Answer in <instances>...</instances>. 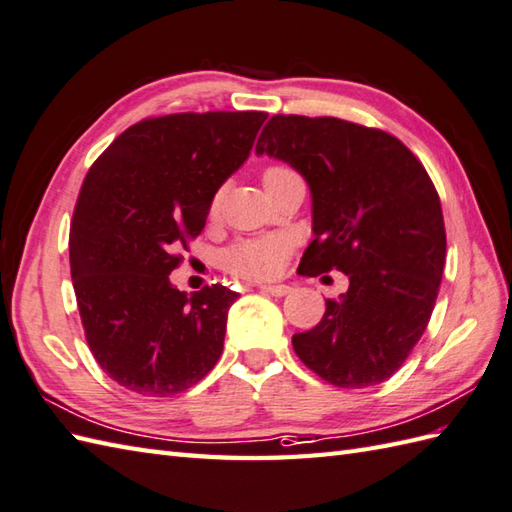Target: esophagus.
Masks as SVG:
<instances>
[{
    "label": "esophagus",
    "instance_id": "obj_1",
    "mask_svg": "<svg viewBox=\"0 0 512 512\" xmlns=\"http://www.w3.org/2000/svg\"><path fill=\"white\" fill-rule=\"evenodd\" d=\"M261 292L264 294H270V296H277V299H281V296H285L290 292L288 285L283 283H275V285H261Z\"/></svg>",
    "mask_w": 512,
    "mask_h": 512
}]
</instances>
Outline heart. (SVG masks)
Listing matches in <instances>:
<instances>
[{"label":"heart","instance_id":"1","mask_svg":"<svg viewBox=\"0 0 512 512\" xmlns=\"http://www.w3.org/2000/svg\"><path fill=\"white\" fill-rule=\"evenodd\" d=\"M288 172L285 168H270L266 176ZM218 205V198L213 200V207ZM288 255V242L281 235L259 237V240H244L233 244L224 253V266L240 277L248 279H270L275 277L283 266V259Z\"/></svg>","mask_w":512,"mask_h":512}]
</instances>
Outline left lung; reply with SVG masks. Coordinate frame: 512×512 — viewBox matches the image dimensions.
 <instances>
[{
    "mask_svg": "<svg viewBox=\"0 0 512 512\" xmlns=\"http://www.w3.org/2000/svg\"><path fill=\"white\" fill-rule=\"evenodd\" d=\"M255 152L310 187L303 275L349 277L323 320L292 336L296 355L340 388L384 382L423 336L443 279L445 222L430 176L399 139L338 117H270Z\"/></svg>",
    "mask_w": 512,
    "mask_h": 512,
    "instance_id": "obj_1",
    "label": "left lung"
}]
</instances>
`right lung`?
I'll use <instances>...</instances> for the list:
<instances>
[{"label":"right lung","instance_id":"right-lung-1","mask_svg":"<svg viewBox=\"0 0 512 512\" xmlns=\"http://www.w3.org/2000/svg\"><path fill=\"white\" fill-rule=\"evenodd\" d=\"M266 113L144 120L91 165L69 231V264L93 358L113 382L170 397L216 366L237 292L170 281L174 248L196 237L213 196L253 150Z\"/></svg>","mask_w":512,"mask_h":512}]
</instances>
